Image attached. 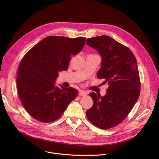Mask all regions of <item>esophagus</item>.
<instances>
[{"label": "esophagus", "mask_w": 159, "mask_h": 159, "mask_svg": "<svg viewBox=\"0 0 159 159\" xmlns=\"http://www.w3.org/2000/svg\"><path fill=\"white\" fill-rule=\"evenodd\" d=\"M79 95L80 96H86V91L84 90H79Z\"/></svg>", "instance_id": "obj_1"}]
</instances>
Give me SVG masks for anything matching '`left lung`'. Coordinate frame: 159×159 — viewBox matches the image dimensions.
I'll return each instance as SVG.
<instances>
[{
  "label": "left lung",
  "mask_w": 159,
  "mask_h": 159,
  "mask_svg": "<svg viewBox=\"0 0 159 159\" xmlns=\"http://www.w3.org/2000/svg\"><path fill=\"white\" fill-rule=\"evenodd\" d=\"M86 44L97 50L102 58L98 79L109 87L104 97L89 94L93 105L87 110L88 120L95 126L110 129L126 119L140 95V83L135 55L131 50L113 39L101 35L86 40Z\"/></svg>",
  "instance_id": "1"
}]
</instances>
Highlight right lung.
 <instances>
[{
    "label": "right lung",
    "mask_w": 159,
    "mask_h": 159,
    "mask_svg": "<svg viewBox=\"0 0 159 159\" xmlns=\"http://www.w3.org/2000/svg\"><path fill=\"white\" fill-rule=\"evenodd\" d=\"M86 38L49 36L25 55L17 71L16 86L20 101L28 113L43 122H51L62 115L76 98L78 90L55 86L58 72L66 71L72 55H77Z\"/></svg>",
    "instance_id": "right-lung-1"
}]
</instances>
